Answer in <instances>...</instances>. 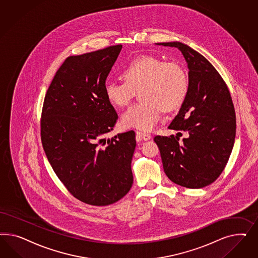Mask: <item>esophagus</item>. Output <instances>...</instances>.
<instances>
[{
  "label": "esophagus",
  "mask_w": 258,
  "mask_h": 258,
  "mask_svg": "<svg viewBox=\"0 0 258 258\" xmlns=\"http://www.w3.org/2000/svg\"><path fill=\"white\" fill-rule=\"evenodd\" d=\"M136 135H137V136H139L142 140L149 141L151 139V135H150V134H148V133L136 132Z\"/></svg>",
  "instance_id": "obj_1"
}]
</instances>
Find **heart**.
<instances>
[{
	"instance_id": "1",
	"label": "heart",
	"mask_w": 258,
	"mask_h": 258,
	"mask_svg": "<svg viewBox=\"0 0 258 258\" xmlns=\"http://www.w3.org/2000/svg\"><path fill=\"white\" fill-rule=\"evenodd\" d=\"M125 82L108 79L104 94L113 106L121 108L139 91L142 101L123 113L121 122L125 127L149 132L158 124L163 109H178L188 91L186 72L179 63L165 61L154 55H139L122 70Z\"/></svg>"
}]
</instances>
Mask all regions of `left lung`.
<instances>
[{"instance_id": "left-lung-1", "label": "left lung", "mask_w": 258, "mask_h": 258, "mask_svg": "<svg viewBox=\"0 0 258 258\" xmlns=\"http://www.w3.org/2000/svg\"><path fill=\"white\" fill-rule=\"evenodd\" d=\"M156 44L178 48L189 71L186 97L168 125L188 133L187 138L182 142L178 135L154 138L164 173L183 187L207 186L223 171L234 148L235 113L231 94L218 71L199 52L179 41Z\"/></svg>"}]
</instances>
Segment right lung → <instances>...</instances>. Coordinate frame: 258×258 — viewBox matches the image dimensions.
Returning a JSON list of instances; mask_svg holds the SVG:
<instances>
[{"label": "right lung", "mask_w": 258, "mask_h": 258, "mask_svg": "<svg viewBox=\"0 0 258 258\" xmlns=\"http://www.w3.org/2000/svg\"><path fill=\"white\" fill-rule=\"evenodd\" d=\"M122 45L66 58L47 90L41 142L47 159L71 194L83 203H116L133 186V131L107 138L118 115L104 84Z\"/></svg>", "instance_id": "obj_1"}]
</instances>
